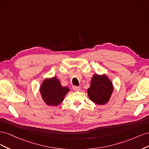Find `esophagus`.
Returning a JSON list of instances; mask_svg holds the SVG:
<instances>
[{"mask_svg": "<svg viewBox=\"0 0 149 149\" xmlns=\"http://www.w3.org/2000/svg\"><path fill=\"white\" fill-rule=\"evenodd\" d=\"M73 89L76 91H79V90H80L81 88L79 86H73Z\"/></svg>", "mask_w": 149, "mask_h": 149, "instance_id": "34e87169", "label": "esophagus"}]
</instances>
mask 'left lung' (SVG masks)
<instances>
[{
  "label": "left lung",
  "instance_id": "8db88e82",
  "mask_svg": "<svg viewBox=\"0 0 149 149\" xmlns=\"http://www.w3.org/2000/svg\"><path fill=\"white\" fill-rule=\"evenodd\" d=\"M113 91V86L106 76L94 74L88 89L90 100L97 104H104L109 101Z\"/></svg>",
  "mask_w": 149,
  "mask_h": 149
}]
</instances>
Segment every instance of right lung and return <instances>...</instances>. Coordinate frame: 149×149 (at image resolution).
Masks as SVG:
<instances>
[{
    "label": "right lung",
    "mask_w": 149,
    "mask_h": 149,
    "mask_svg": "<svg viewBox=\"0 0 149 149\" xmlns=\"http://www.w3.org/2000/svg\"><path fill=\"white\" fill-rule=\"evenodd\" d=\"M69 91L68 88L62 86L56 77L45 79L40 88L43 100L47 105L52 106L60 104Z\"/></svg>",
    "instance_id": "obj_1"
}]
</instances>
